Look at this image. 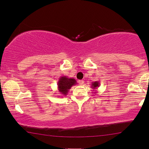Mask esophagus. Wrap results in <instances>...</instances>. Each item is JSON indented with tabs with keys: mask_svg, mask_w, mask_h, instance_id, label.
Listing matches in <instances>:
<instances>
[{
	"mask_svg": "<svg viewBox=\"0 0 149 149\" xmlns=\"http://www.w3.org/2000/svg\"><path fill=\"white\" fill-rule=\"evenodd\" d=\"M78 82H79V85H83L84 83V80H79Z\"/></svg>",
	"mask_w": 149,
	"mask_h": 149,
	"instance_id": "1",
	"label": "esophagus"
}]
</instances>
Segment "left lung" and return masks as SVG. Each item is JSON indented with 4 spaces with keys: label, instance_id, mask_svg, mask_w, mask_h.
I'll use <instances>...</instances> for the list:
<instances>
[{
    "label": "left lung",
    "instance_id": "1",
    "mask_svg": "<svg viewBox=\"0 0 149 149\" xmlns=\"http://www.w3.org/2000/svg\"><path fill=\"white\" fill-rule=\"evenodd\" d=\"M100 86V82L96 81H94L92 83V88L93 90H97V88H98ZM96 91H95L94 92V94H96Z\"/></svg>",
    "mask_w": 149,
    "mask_h": 149
}]
</instances>
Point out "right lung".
<instances>
[{
	"mask_svg": "<svg viewBox=\"0 0 149 149\" xmlns=\"http://www.w3.org/2000/svg\"><path fill=\"white\" fill-rule=\"evenodd\" d=\"M77 84V81L74 78L68 77L66 76H61L59 77V81L57 82V88L59 92L63 96H66L69 90L73 86Z\"/></svg>",
	"mask_w": 149,
	"mask_h": 149,
	"instance_id": "right-lung-1",
	"label": "right lung"
}]
</instances>
